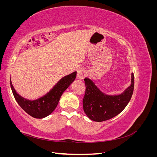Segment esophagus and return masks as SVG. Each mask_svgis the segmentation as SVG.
Segmentation results:
<instances>
[{"label":"esophagus","mask_w":157,"mask_h":157,"mask_svg":"<svg viewBox=\"0 0 157 157\" xmlns=\"http://www.w3.org/2000/svg\"><path fill=\"white\" fill-rule=\"evenodd\" d=\"M84 77V71L82 69H78L77 70V78L79 80L83 79Z\"/></svg>","instance_id":"obj_1"}]
</instances>
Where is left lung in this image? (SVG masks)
I'll list each match as a JSON object with an SVG mask.
<instances>
[{
	"mask_svg": "<svg viewBox=\"0 0 157 157\" xmlns=\"http://www.w3.org/2000/svg\"><path fill=\"white\" fill-rule=\"evenodd\" d=\"M84 80L86 91L82 100L83 109L90 119L94 121H105L121 113L129 103L134 92L133 73L130 86L117 96H107L101 92L90 79L86 78Z\"/></svg>",
	"mask_w": 157,
	"mask_h": 157,
	"instance_id": "obj_1",
	"label": "left lung"
}]
</instances>
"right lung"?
Segmentation results:
<instances>
[{
  "label": "right lung",
  "instance_id": "add662e5",
  "mask_svg": "<svg viewBox=\"0 0 157 157\" xmlns=\"http://www.w3.org/2000/svg\"><path fill=\"white\" fill-rule=\"evenodd\" d=\"M77 72L65 76L45 96L34 101L22 98L13 88L10 79V86L16 101L27 114L35 118H44L53 112L59 103L61 95L75 80Z\"/></svg>",
  "mask_w": 157,
  "mask_h": 157
}]
</instances>
